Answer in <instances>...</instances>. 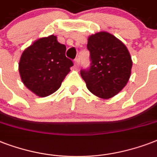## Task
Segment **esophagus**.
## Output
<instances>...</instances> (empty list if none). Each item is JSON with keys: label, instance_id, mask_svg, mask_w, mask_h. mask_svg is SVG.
<instances>
[{"label": "esophagus", "instance_id": "obj_1", "mask_svg": "<svg viewBox=\"0 0 157 157\" xmlns=\"http://www.w3.org/2000/svg\"><path fill=\"white\" fill-rule=\"evenodd\" d=\"M79 63H80V59H75V61H74V67H75V68H76V69L78 68Z\"/></svg>", "mask_w": 157, "mask_h": 157}]
</instances>
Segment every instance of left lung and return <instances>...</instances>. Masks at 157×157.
I'll use <instances>...</instances> for the list:
<instances>
[{
  "instance_id": "8db88e82",
  "label": "left lung",
  "mask_w": 157,
  "mask_h": 157,
  "mask_svg": "<svg viewBox=\"0 0 157 157\" xmlns=\"http://www.w3.org/2000/svg\"><path fill=\"white\" fill-rule=\"evenodd\" d=\"M87 49L90 52V68L81 71L86 87L98 98L114 97L126 86L131 75L133 62L129 50L107 32L90 36Z\"/></svg>"
}]
</instances>
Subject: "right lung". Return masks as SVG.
<instances>
[{"mask_svg": "<svg viewBox=\"0 0 157 157\" xmlns=\"http://www.w3.org/2000/svg\"><path fill=\"white\" fill-rule=\"evenodd\" d=\"M66 46L50 35L38 39L21 55L18 71L23 85L39 97L52 94L61 86L73 63L65 56Z\"/></svg>", "mask_w": 157, "mask_h": 157, "instance_id": "obj_1", "label": "right lung"}]
</instances>
